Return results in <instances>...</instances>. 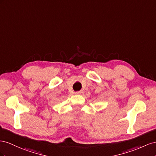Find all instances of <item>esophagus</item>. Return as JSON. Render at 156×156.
Returning a JSON list of instances; mask_svg holds the SVG:
<instances>
[{"label":"esophagus","instance_id":"1","mask_svg":"<svg viewBox=\"0 0 156 156\" xmlns=\"http://www.w3.org/2000/svg\"><path fill=\"white\" fill-rule=\"evenodd\" d=\"M74 93L76 95H78V94H80V91H76V92H75Z\"/></svg>","mask_w":156,"mask_h":156}]
</instances>
